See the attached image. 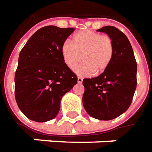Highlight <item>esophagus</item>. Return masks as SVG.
Returning a JSON list of instances; mask_svg holds the SVG:
<instances>
[{
  "instance_id": "obj_1",
  "label": "esophagus",
  "mask_w": 152,
  "mask_h": 152,
  "mask_svg": "<svg viewBox=\"0 0 152 152\" xmlns=\"http://www.w3.org/2000/svg\"><path fill=\"white\" fill-rule=\"evenodd\" d=\"M78 83H83V78H80V77H78Z\"/></svg>"
}]
</instances>
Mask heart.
Instances as JSON below:
<instances>
[{"label": "heart", "instance_id": "heart-1", "mask_svg": "<svg viewBox=\"0 0 152 152\" xmlns=\"http://www.w3.org/2000/svg\"><path fill=\"white\" fill-rule=\"evenodd\" d=\"M61 54L65 64L74 69L83 59L76 72L82 76H88L105 70L112 61L114 43L110 37L92 30L78 32L74 37L72 43L65 42L61 47Z\"/></svg>", "mask_w": 152, "mask_h": 152}]
</instances>
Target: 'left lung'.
I'll return each mask as SVG.
<instances>
[{
  "mask_svg": "<svg viewBox=\"0 0 152 152\" xmlns=\"http://www.w3.org/2000/svg\"><path fill=\"white\" fill-rule=\"evenodd\" d=\"M97 31L111 37L114 56L102 74L83 80V103L92 118L110 120L125 112L132 103L137 88V62L132 46L123 32L113 26Z\"/></svg>",
  "mask_w": 152,
  "mask_h": 152,
  "instance_id": "left-lung-1",
  "label": "left lung"
}]
</instances>
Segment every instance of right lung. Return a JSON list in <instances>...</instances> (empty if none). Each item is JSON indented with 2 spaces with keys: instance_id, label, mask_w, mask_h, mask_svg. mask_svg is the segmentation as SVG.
Wrapping results in <instances>:
<instances>
[{
  "instance_id": "obj_1",
  "label": "right lung",
  "mask_w": 152,
  "mask_h": 152,
  "mask_svg": "<svg viewBox=\"0 0 152 152\" xmlns=\"http://www.w3.org/2000/svg\"><path fill=\"white\" fill-rule=\"evenodd\" d=\"M74 31L46 26L31 37L23 47L15 75V96L23 114L36 122L53 119L62 96L78 82L65 64L61 47Z\"/></svg>"
}]
</instances>
